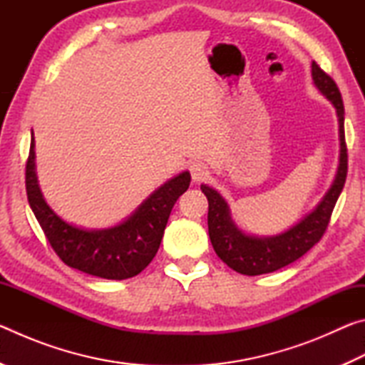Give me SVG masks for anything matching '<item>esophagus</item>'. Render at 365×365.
Masks as SVG:
<instances>
[{
  "mask_svg": "<svg viewBox=\"0 0 365 365\" xmlns=\"http://www.w3.org/2000/svg\"><path fill=\"white\" fill-rule=\"evenodd\" d=\"M190 172H191V177H193L195 182H202L209 177V170L206 168V164L200 163V160H196V163H191Z\"/></svg>",
  "mask_w": 365,
  "mask_h": 365,
  "instance_id": "esophagus-1",
  "label": "esophagus"
}]
</instances>
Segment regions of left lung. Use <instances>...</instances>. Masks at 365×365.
Instances as JSON below:
<instances>
[{"label": "left lung", "instance_id": "obj_1", "mask_svg": "<svg viewBox=\"0 0 365 365\" xmlns=\"http://www.w3.org/2000/svg\"><path fill=\"white\" fill-rule=\"evenodd\" d=\"M312 78L317 88L336 108L341 156H339V168L335 182H333L322 202L311 214L279 237H250L232 222L224 197L215 190L201 185L202 193L206 195L209 202L207 227L212 248L215 255L238 274H269V272L279 270L304 256L324 237L327 227L330 224L338 196L344 187L346 174H348V148H346L344 140V106L341 93H339L335 80L320 69L317 63H312Z\"/></svg>", "mask_w": 365, "mask_h": 365}]
</instances>
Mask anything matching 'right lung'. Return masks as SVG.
<instances>
[{
    "instance_id": "obj_1",
    "label": "right lung",
    "mask_w": 365,
    "mask_h": 365,
    "mask_svg": "<svg viewBox=\"0 0 365 365\" xmlns=\"http://www.w3.org/2000/svg\"><path fill=\"white\" fill-rule=\"evenodd\" d=\"M34 148L32 137L26 164L27 200L61 261L101 279L123 280L138 275L156 256L172 207L190 187L188 172L154 191L123 224L108 230L88 232L58 217L43 200L35 175Z\"/></svg>"
}]
</instances>
